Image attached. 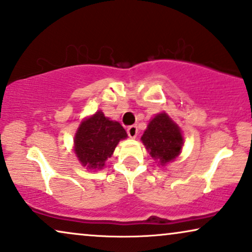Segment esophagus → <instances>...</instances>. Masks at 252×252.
<instances>
[{
  "instance_id": "34e87169",
  "label": "esophagus",
  "mask_w": 252,
  "mask_h": 252,
  "mask_svg": "<svg viewBox=\"0 0 252 252\" xmlns=\"http://www.w3.org/2000/svg\"><path fill=\"white\" fill-rule=\"evenodd\" d=\"M127 134H128V136L131 139H135L136 135H138V127L135 125L129 126L128 128H127Z\"/></svg>"
}]
</instances>
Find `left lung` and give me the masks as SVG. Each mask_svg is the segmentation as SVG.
<instances>
[{
    "mask_svg": "<svg viewBox=\"0 0 252 252\" xmlns=\"http://www.w3.org/2000/svg\"><path fill=\"white\" fill-rule=\"evenodd\" d=\"M141 141L151 157L160 166H166L181 153L183 136L180 127L170 119L168 114L162 112L150 121L147 129L141 136Z\"/></svg>",
    "mask_w": 252,
    "mask_h": 252,
    "instance_id": "1",
    "label": "left lung"
}]
</instances>
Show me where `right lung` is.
<instances>
[{"mask_svg":"<svg viewBox=\"0 0 252 252\" xmlns=\"http://www.w3.org/2000/svg\"><path fill=\"white\" fill-rule=\"evenodd\" d=\"M127 133L118 121L110 120L101 111L84 119L74 135V153L89 169H101Z\"/></svg>","mask_w":252,"mask_h":252,"instance_id":"add662e5","label":"right lung"}]
</instances>
